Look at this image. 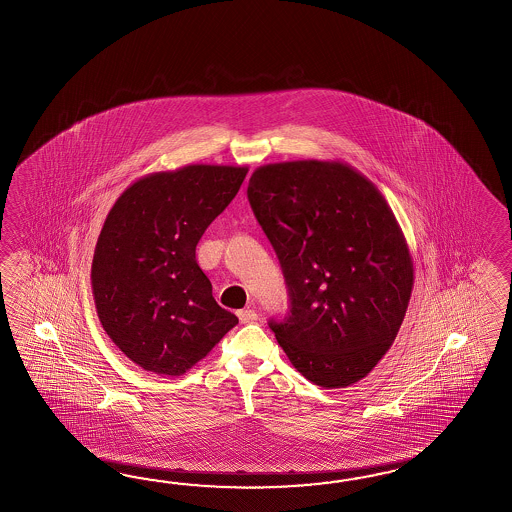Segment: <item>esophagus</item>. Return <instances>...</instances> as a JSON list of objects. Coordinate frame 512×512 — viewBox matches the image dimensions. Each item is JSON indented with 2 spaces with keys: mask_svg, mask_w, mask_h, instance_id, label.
I'll return each instance as SVG.
<instances>
[{
  "mask_svg": "<svg viewBox=\"0 0 512 512\" xmlns=\"http://www.w3.org/2000/svg\"><path fill=\"white\" fill-rule=\"evenodd\" d=\"M238 320L242 322V324H251V322H255L257 320V311H253V309H242V311H238Z\"/></svg>",
  "mask_w": 512,
  "mask_h": 512,
  "instance_id": "esophagus-1",
  "label": "esophagus"
}]
</instances>
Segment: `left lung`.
I'll return each instance as SVG.
<instances>
[{
    "instance_id": "obj_1",
    "label": "left lung",
    "mask_w": 512,
    "mask_h": 512,
    "mask_svg": "<svg viewBox=\"0 0 512 512\" xmlns=\"http://www.w3.org/2000/svg\"><path fill=\"white\" fill-rule=\"evenodd\" d=\"M248 200L281 262L290 312L270 322L288 361L346 388L385 357L411 300L409 244L374 183L342 161L264 164Z\"/></svg>"
}]
</instances>
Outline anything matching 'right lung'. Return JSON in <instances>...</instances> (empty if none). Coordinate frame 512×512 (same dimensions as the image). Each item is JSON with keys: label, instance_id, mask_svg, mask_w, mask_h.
Instances as JSON below:
<instances>
[{"label": "right lung", "instance_id": "1", "mask_svg": "<svg viewBox=\"0 0 512 512\" xmlns=\"http://www.w3.org/2000/svg\"><path fill=\"white\" fill-rule=\"evenodd\" d=\"M246 174L187 164L144 175L107 214L90 270L94 303L105 333L146 372L185 374L238 324L212 298L196 246Z\"/></svg>", "mask_w": 512, "mask_h": 512}]
</instances>
